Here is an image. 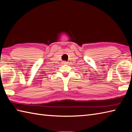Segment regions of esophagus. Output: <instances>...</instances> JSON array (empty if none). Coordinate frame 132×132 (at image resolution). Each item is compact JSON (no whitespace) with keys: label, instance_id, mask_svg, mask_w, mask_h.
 <instances>
[{"label":"esophagus","instance_id":"esophagus-1","mask_svg":"<svg viewBox=\"0 0 132 132\" xmlns=\"http://www.w3.org/2000/svg\"><path fill=\"white\" fill-rule=\"evenodd\" d=\"M63 63L64 64H68V62H66V61H63Z\"/></svg>","mask_w":132,"mask_h":132}]
</instances>
